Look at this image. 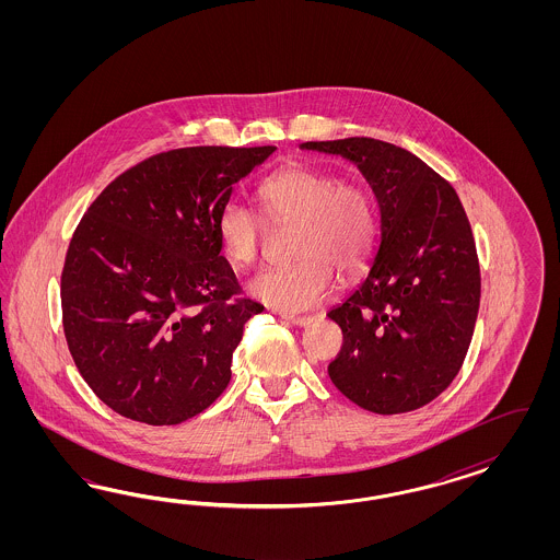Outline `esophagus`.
I'll use <instances>...</instances> for the list:
<instances>
[{
    "instance_id": "34e87169",
    "label": "esophagus",
    "mask_w": 560,
    "mask_h": 560,
    "mask_svg": "<svg viewBox=\"0 0 560 560\" xmlns=\"http://www.w3.org/2000/svg\"><path fill=\"white\" fill-rule=\"evenodd\" d=\"M285 320L288 323L293 324V326H307V324H312V316H285Z\"/></svg>"
}]
</instances>
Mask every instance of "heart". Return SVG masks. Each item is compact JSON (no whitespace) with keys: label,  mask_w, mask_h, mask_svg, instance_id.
<instances>
[{"label":"heart","mask_w":560,"mask_h":560,"mask_svg":"<svg viewBox=\"0 0 560 560\" xmlns=\"http://www.w3.org/2000/svg\"><path fill=\"white\" fill-rule=\"evenodd\" d=\"M262 213L272 223H295V262L256 272L248 293L279 312H302L320 304L337 288V272L351 279L368 265L377 240V211L370 188L340 180L330 170L288 166L256 188ZM215 232L232 267L253 265L265 223L237 201L221 205Z\"/></svg>","instance_id":"b5f03b06"}]
</instances>
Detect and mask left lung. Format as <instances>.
<instances>
[{
	"label": "left lung",
	"instance_id": "8db88e82",
	"mask_svg": "<svg viewBox=\"0 0 560 560\" xmlns=\"http://www.w3.org/2000/svg\"><path fill=\"white\" fill-rule=\"evenodd\" d=\"M357 164L380 205V250L365 281L328 312L342 347L328 375L357 407L400 415L458 375L475 332L480 267L454 187L415 153L372 137L305 141Z\"/></svg>",
	"mask_w": 560,
	"mask_h": 560
}]
</instances>
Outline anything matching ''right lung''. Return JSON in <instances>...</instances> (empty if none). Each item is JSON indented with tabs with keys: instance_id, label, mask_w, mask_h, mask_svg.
<instances>
[{
	"instance_id": "1",
	"label": "right lung",
	"mask_w": 560,
	"mask_h": 560,
	"mask_svg": "<svg viewBox=\"0 0 560 560\" xmlns=\"http://www.w3.org/2000/svg\"><path fill=\"white\" fill-rule=\"evenodd\" d=\"M277 148L155 153L88 207L69 242L61 310L69 353L106 407L178 424L218 400L244 324L262 305L221 256L215 221Z\"/></svg>"
}]
</instances>
